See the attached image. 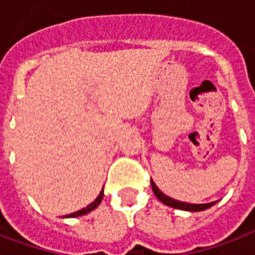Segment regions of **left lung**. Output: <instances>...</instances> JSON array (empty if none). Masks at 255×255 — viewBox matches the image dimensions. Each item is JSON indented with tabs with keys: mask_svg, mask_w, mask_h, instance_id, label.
<instances>
[{
	"mask_svg": "<svg viewBox=\"0 0 255 255\" xmlns=\"http://www.w3.org/2000/svg\"><path fill=\"white\" fill-rule=\"evenodd\" d=\"M150 186H152V190L155 193V196L157 197V200H160L163 204L171 206V208H176V209H182V211H190V212H200L205 211L208 208H211L216 204L215 202H209V204H187V202L178 201V200H174V198H170L168 196H166L164 193H161L159 190V187L156 186L153 181H150Z\"/></svg>",
	"mask_w": 255,
	"mask_h": 255,
	"instance_id": "obj_1",
	"label": "left lung"
}]
</instances>
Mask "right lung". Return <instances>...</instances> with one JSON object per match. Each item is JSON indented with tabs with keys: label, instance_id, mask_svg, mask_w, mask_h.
I'll use <instances>...</instances> for the list:
<instances>
[{
	"label": "right lung",
	"instance_id": "obj_1",
	"mask_svg": "<svg viewBox=\"0 0 255 255\" xmlns=\"http://www.w3.org/2000/svg\"><path fill=\"white\" fill-rule=\"evenodd\" d=\"M102 198H103V190L100 191L99 196H98V198L95 200L94 202H91L87 208H83V209H80V211L74 212V213H70V215H66L65 217H79V216H84V215H87V213H89L91 211H94L95 208H98L99 206V204L102 202Z\"/></svg>",
	"mask_w": 255,
	"mask_h": 255
}]
</instances>
